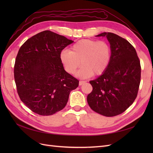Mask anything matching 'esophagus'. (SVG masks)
I'll return each mask as SVG.
<instances>
[{
	"instance_id": "obj_1",
	"label": "esophagus",
	"mask_w": 153,
	"mask_h": 153,
	"mask_svg": "<svg viewBox=\"0 0 153 153\" xmlns=\"http://www.w3.org/2000/svg\"><path fill=\"white\" fill-rule=\"evenodd\" d=\"M86 82L85 81H82V80H80V82H79V85H83L84 84H85Z\"/></svg>"
}]
</instances>
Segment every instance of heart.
Segmentation results:
<instances>
[{
  "label": "heart",
  "mask_w": 153,
  "mask_h": 153,
  "mask_svg": "<svg viewBox=\"0 0 153 153\" xmlns=\"http://www.w3.org/2000/svg\"><path fill=\"white\" fill-rule=\"evenodd\" d=\"M111 58L110 45L104 41L81 39L74 43L71 50H64L60 53V60L65 70L76 73L81 78H88L94 75H102L107 69Z\"/></svg>",
  "instance_id": "b5f03b06"
}]
</instances>
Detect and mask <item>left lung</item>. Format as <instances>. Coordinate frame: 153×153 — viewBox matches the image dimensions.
I'll use <instances>...</instances> for the list:
<instances>
[{
	"label": "left lung",
	"instance_id": "8db88e82",
	"mask_svg": "<svg viewBox=\"0 0 153 153\" xmlns=\"http://www.w3.org/2000/svg\"><path fill=\"white\" fill-rule=\"evenodd\" d=\"M110 45L111 58L104 73L90 81L92 91L87 103L94 112L106 117L122 114L136 99L141 76L140 60L128 41L112 32H103Z\"/></svg>",
	"mask_w": 153,
	"mask_h": 153
}]
</instances>
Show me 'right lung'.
<instances>
[{"mask_svg": "<svg viewBox=\"0 0 153 153\" xmlns=\"http://www.w3.org/2000/svg\"><path fill=\"white\" fill-rule=\"evenodd\" d=\"M73 41L50 30L31 37L22 45L14 77L21 101L32 112L51 115L62 110L79 81L64 70L60 53Z\"/></svg>", "mask_w": 153, "mask_h": 153, "instance_id": "add662e5", "label": "right lung"}]
</instances>
